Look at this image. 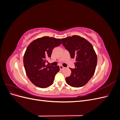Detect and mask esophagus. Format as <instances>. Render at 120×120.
<instances>
[{"instance_id": "1", "label": "esophagus", "mask_w": 120, "mask_h": 120, "mask_svg": "<svg viewBox=\"0 0 120 120\" xmlns=\"http://www.w3.org/2000/svg\"><path fill=\"white\" fill-rule=\"evenodd\" d=\"M60 69L61 70H63V69H64L65 68L64 67H63V66H60Z\"/></svg>"}]
</instances>
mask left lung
Listing matches in <instances>:
<instances>
[{"mask_svg": "<svg viewBox=\"0 0 120 120\" xmlns=\"http://www.w3.org/2000/svg\"><path fill=\"white\" fill-rule=\"evenodd\" d=\"M63 45L75 60V68H70V76L66 78L68 85L79 88L86 84L95 72L97 56L92 45L84 38L74 35L61 38Z\"/></svg>", "mask_w": 120, "mask_h": 120, "instance_id": "1", "label": "left lung"}]
</instances>
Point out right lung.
Listing matches in <instances>:
<instances>
[{"label":"right lung","instance_id":"obj_1","mask_svg":"<svg viewBox=\"0 0 120 120\" xmlns=\"http://www.w3.org/2000/svg\"><path fill=\"white\" fill-rule=\"evenodd\" d=\"M61 43L60 38L43 37L36 39L28 45L23 56L25 72L31 82L41 88H46L53 83L59 66L46 65L53 49Z\"/></svg>","mask_w":120,"mask_h":120}]
</instances>
